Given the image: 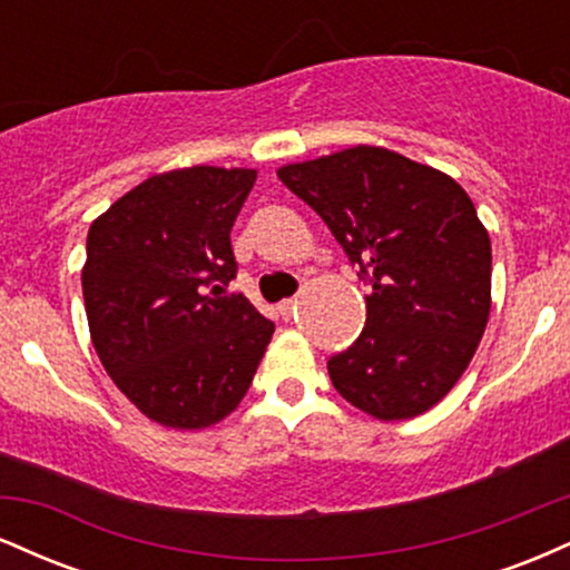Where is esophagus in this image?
<instances>
[{
    "label": "esophagus",
    "mask_w": 570,
    "mask_h": 570,
    "mask_svg": "<svg viewBox=\"0 0 570 570\" xmlns=\"http://www.w3.org/2000/svg\"><path fill=\"white\" fill-rule=\"evenodd\" d=\"M294 307H297V299H284V303H278L281 318H289L294 313Z\"/></svg>",
    "instance_id": "esophagus-1"
}]
</instances>
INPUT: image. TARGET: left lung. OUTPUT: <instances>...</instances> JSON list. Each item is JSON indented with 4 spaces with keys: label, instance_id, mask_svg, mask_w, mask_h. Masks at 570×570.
Wrapping results in <instances>:
<instances>
[{
    "label": "left lung",
    "instance_id": "8db88e82",
    "mask_svg": "<svg viewBox=\"0 0 570 570\" xmlns=\"http://www.w3.org/2000/svg\"><path fill=\"white\" fill-rule=\"evenodd\" d=\"M372 286L367 324L326 362L353 407L404 421L463 375L490 316V238L448 174L383 147L278 168Z\"/></svg>",
    "mask_w": 570,
    "mask_h": 570
}]
</instances>
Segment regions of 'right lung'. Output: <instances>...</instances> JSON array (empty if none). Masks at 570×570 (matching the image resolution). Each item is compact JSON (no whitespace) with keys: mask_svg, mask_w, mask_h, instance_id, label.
<instances>
[{"mask_svg":"<svg viewBox=\"0 0 570 570\" xmlns=\"http://www.w3.org/2000/svg\"><path fill=\"white\" fill-rule=\"evenodd\" d=\"M254 179L214 166L149 176L88 230L90 340L117 389L160 426L230 415L276 330L244 294H222L238 273L230 230Z\"/></svg>","mask_w":570,"mask_h":570,"instance_id":"1","label":"right lung"}]
</instances>
